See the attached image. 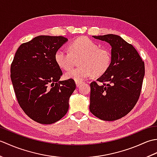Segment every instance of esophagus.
<instances>
[{
	"instance_id": "34e87169",
	"label": "esophagus",
	"mask_w": 157,
	"mask_h": 157,
	"mask_svg": "<svg viewBox=\"0 0 157 157\" xmlns=\"http://www.w3.org/2000/svg\"><path fill=\"white\" fill-rule=\"evenodd\" d=\"M75 84H76L77 87H79V86H80V85L82 84H83V82H76Z\"/></svg>"
}]
</instances>
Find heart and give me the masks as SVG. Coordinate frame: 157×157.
Segmentation results:
<instances>
[{"instance_id":"1","label":"heart","mask_w":157,"mask_h":157,"mask_svg":"<svg viewBox=\"0 0 157 157\" xmlns=\"http://www.w3.org/2000/svg\"><path fill=\"white\" fill-rule=\"evenodd\" d=\"M79 58L80 67L67 72L66 79L82 82L92 75L101 76L107 71L111 62V52L107 48L99 47L98 44L85 36L73 40L69 46V52L59 49L55 55L56 64L64 70L71 69L75 59Z\"/></svg>"}]
</instances>
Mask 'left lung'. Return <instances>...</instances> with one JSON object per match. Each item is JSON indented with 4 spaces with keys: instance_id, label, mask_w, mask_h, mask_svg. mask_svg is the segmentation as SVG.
<instances>
[{
    "instance_id": "left-lung-1",
    "label": "left lung",
    "mask_w": 157,
    "mask_h": 157,
    "mask_svg": "<svg viewBox=\"0 0 157 157\" xmlns=\"http://www.w3.org/2000/svg\"><path fill=\"white\" fill-rule=\"evenodd\" d=\"M111 46L109 69L90 84V111L104 121L117 120L132 111L141 93L144 63L136 48L119 36H93Z\"/></svg>"
}]
</instances>
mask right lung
Masks as SVG:
<instances>
[{
    "instance_id": "add662e5",
    "label": "right lung",
    "mask_w": 157,
    "mask_h": 157,
    "mask_svg": "<svg viewBox=\"0 0 157 157\" xmlns=\"http://www.w3.org/2000/svg\"><path fill=\"white\" fill-rule=\"evenodd\" d=\"M63 36H39L17 50L11 65V79L19 106L29 118L52 124L65 115L69 100L76 88L63 75L55 52L67 41Z\"/></svg>"
}]
</instances>
